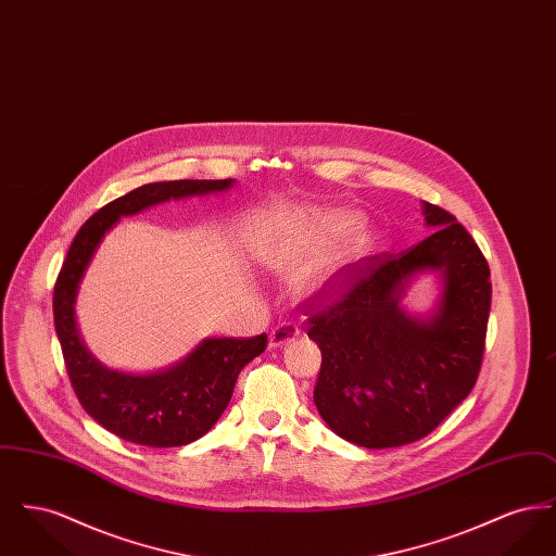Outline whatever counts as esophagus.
<instances>
[{
    "instance_id": "34e87169",
    "label": "esophagus",
    "mask_w": 556,
    "mask_h": 556,
    "mask_svg": "<svg viewBox=\"0 0 556 556\" xmlns=\"http://www.w3.org/2000/svg\"><path fill=\"white\" fill-rule=\"evenodd\" d=\"M300 333V327L291 320H281L268 336V345L270 348H279V345H286L291 342L295 336Z\"/></svg>"
}]
</instances>
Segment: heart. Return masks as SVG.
<instances>
[{
    "label": "heart",
    "instance_id": "heart-1",
    "mask_svg": "<svg viewBox=\"0 0 556 556\" xmlns=\"http://www.w3.org/2000/svg\"><path fill=\"white\" fill-rule=\"evenodd\" d=\"M336 225H338V220H331V223H329V229H333Z\"/></svg>",
    "mask_w": 556,
    "mask_h": 556
}]
</instances>
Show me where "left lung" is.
<instances>
[{"label": "left lung", "instance_id": "1", "mask_svg": "<svg viewBox=\"0 0 556 556\" xmlns=\"http://www.w3.org/2000/svg\"><path fill=\"white\" fill-rule=\"evenodd\" d=\"M435 229L402 252H381L336 270L300 304L323 354L315 404L340 438L396 448L429 435L471 394L483 361L492 302L490 266L448 211L425 202ZM424 267L445 277L439 313L406 318L399 298Z\"/></svg>", "mask_w": 556, "mask_h": 556}]
</instances>
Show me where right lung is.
<instances>
[{
	"label": "right lung",
	"mask_w": 556,
	"mask_h": 556,
	"mask_svg": "<svg viewBox=\"0 0 556 556\" xmlns=\"http://www.w3.org/2000/svg\"><path fill=\"white\" fill-rule=\"evenodd\" d=\"M233 179H181L137 187L85 220L53 286V325L71 386L85 413L110 433L141 446H186L208 433L233 396L241 369L263 354L266 333L204 340L184 363L154 375H127L102 367L79 340L75 298L80 277L108 229L170 198L231 187Z\"/></svg>",
	"instance_id": "obj_1"
}]
</instances>
